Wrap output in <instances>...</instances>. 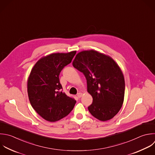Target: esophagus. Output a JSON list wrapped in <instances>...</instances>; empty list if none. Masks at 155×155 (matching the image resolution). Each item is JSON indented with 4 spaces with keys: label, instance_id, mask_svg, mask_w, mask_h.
Returning <instances> with one entry per match:
<instances>
[{
    "label": "esophagus",
    "instance_id": "esophagus-1",
    "mask_svg": "<svg viewBox=\"0 0 155 155\" xmlns=\"http://www.w3.org/2000/svg\"><path fill=\"white\" fill-rule=\"evenodd\" d=\"M82 93H79L78 94V95H77V96H78V98H81L82 96Z\"/></svg>",
    "mask_w": 155,
    "mask_h": 155
}]
</instances>
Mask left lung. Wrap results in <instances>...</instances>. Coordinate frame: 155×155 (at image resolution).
I'll list each match as a JSON object with an SVG mask.
<instances>
[{"label":"left lung","mask_w":155,"mask_h":155,"mask_svg":"<svg viewBox=\"0 0 155 155\" xmlns=\"http://www.w3.org/2000/svg\"><path fill=\"white\" fill-rule=\"evenodd\" d=\"M73 66L83 73L87 91L93 97L88 108L101 121L112 119L120 110L124 99L125 80L117 64L109 56L90 50L78 53Z\"/></svg>","instance_id":"1"}]
</instances>
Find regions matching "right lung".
I'll return each instance as SVG.
<instances>
[{"label":"right lung","mask_w":155,"mask_h":155,"mask_svg":"<svg viewBox=\"0 0 155 155\" xmlns=\"http://www.w3.org/2000/svg\"><path fill=\"white\" fill-rule=\"evenodd\" d=\"M76 53L48 54L41 58L31 69L27 81L28 98L34 110L46 120L58 121L74 107L76 100L61 91L59 76Z\"/></svg>","instance_id":"obj_1"}]
</instances>
